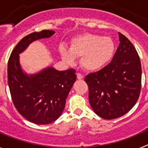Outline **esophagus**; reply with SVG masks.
Listing matches in <instances>:
<instances>
[{
    "label": "esophagus",
    "instance_id": "34e87169",
    "mask_svg": "<svg viewBox=\"0 0 148 148\" xmlns=\"http://www.w3.org/2000/svg\"><path fill=\"white\" fill-rule=\"evenodd\" d=\"M77 78H78V79H82V78H83V75H82L81 73H77Z\"/></svg>",
    "mask_w": 148,
    "mask_h": 148
}]
</instances>
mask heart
Returning <instances> with one entry per match:
<instances>
[{"mask_svg": "<svg viewBox=\"0 0 148 148\" xmlns=\"http://www.w3.org/2000/svg\"><path fill=\"white\" fill-rule=\"evenodd\" d=\"M116 46L112 38L92 33L81 35L72 40L70 49L61 47L60 53L63 59L73 64L75 58H81V64L89 71H96L113 58Z\"/></svg>", "mask_w": 148, "mask_h": 148, "instance_id": "heart-1", "label": "heart"}]
</instances>
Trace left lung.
I'll use <instances>...</instances> for the list:
<instances>
[{
    "label": "left lung",
    "mask_w": 148,
    "mask_h": 148,
    "mask_svg": "<svg viewBox=\"0 0 148 148\" xmlns=\"http://www.w3.org/2000/svg\"><path fill=\"white\" fill-rule=\"evenodd\" d=\"M119 45L113 59L101 70L86 75L89 101L93 111L104 119L126 114L138 100L142 66L134 46L119 32Z\"/></svg>",
    "instance_id": "obj_1"
}]
</instances>
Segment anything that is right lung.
I'll return each instance as SVG.
<instances>
[{
	"label": "right lung",
	"mask_w": 148,
	"mask_h": 148,
	"mask_svg": "<svg viewBox=\"0 0 148 148\" xmlns=\"http://www.w3.org/2000/svg\"><path fill=\"white\" fill-rule=\"evenodd\" d=\"M54 33L53 30H42L25 36L15 46L8 61V85L13 104L26 119L38 125L50 124L59 118L76 80L75 70L58 71L49 66L29 75L21 67L19 54L34 40Z\"/></svg>",
	"instance_id": "right-lung-1"
}]
</instances>
